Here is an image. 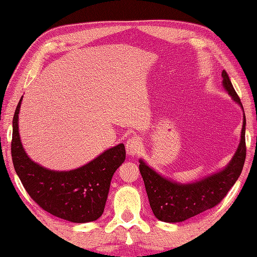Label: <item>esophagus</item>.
Returning a JSON list of instances; mask_svg holds the SVG:
<instances>
[{"label": "esophagus", "mask_w": 257, "mask_h": 257, "mask_svg": "<svg viewBox=\"0 0 257 257\" xmlns=\"http://www.w3.org/2000/svg\"><path fill=\"white\" fill-rule=\"evenodd\" d=\"M125 150L129 156H136L139 155L140 151L143 150V144L139 137H132L127 140L125 143Z\"/></svg>", "instance_id": "esophagus-1"}]
</instances>
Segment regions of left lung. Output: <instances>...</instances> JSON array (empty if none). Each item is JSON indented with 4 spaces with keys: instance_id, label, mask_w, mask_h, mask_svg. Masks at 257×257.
<instances>
[{
    "instance_id": "8db88e82",
    "label": "left lung",
    "mask_w": 257,
    "mask_h": 257,
    "mask_svg": "<svg viewBox=\"0 0 257 257\" xmlns=\"http://www.w3.org/2000/svg\"><path fill=\"white\" fill-rule=\"evenodd\" d=\"M223 87L243 109L241 99L231 83L225 70L222 72ZM244 111V110H243ZM245 124L243 114L241 140L232 160L223 170L193 183L182 184L162 177L140 159L139 170L144 179L151 210L158 220L177 223L190 219L217 205L236 182L246 157L245 146Z\"/></svg>"
}]
</instances>
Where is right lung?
Returning <instances> with one entry per match:
<instances>
[{
    "instance_id": "right-lung-1",
    "label": "right lung",
    "mask_w": 257,
    "mask_h": 257,
    "mask_svg": "<svg viewBox=\"0 0 257 257\" xmlns=\"http://www.w3.org/2000/svg\"><path fill=\"white\" fill-rule=\"evenodd\" d=\"M21 98L13 117L11 152L16 173L31 198L43 210L73 223L99 219L105 209L110 181L125 158L123 144L103 151L87 165L69 171L50 170L31 160L19 134Z\"/></svg>"
}]
</instances>
